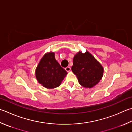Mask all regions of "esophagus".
Listing matches in <instances>:
<instances>
[{"label":"esophagus","instance_id":"1","mask_svg":"<svg viewBox=\"0 0 132 132\" xmlns=\"http://www.w3.org/2000/svg\"><path fill=\"white\" fill-rule=\"evenodd\" d=\"M65 70H66V71H70V70H71V68H70L69 66L66 67V68H65Z\"/></svg>","mask_w":132,"mask_h":132}]
</instances>
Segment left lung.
Listing matches in <instances>:
<instances>
[{
  "instance_id": "8db88e82",
  "label": "left lung",
  "mask_w": 132,
  "mask_h": 132,
  "mask_svg": "<svg viewBox=\"0 0 132 132\" xmlns=\"http://www.w3.org/2000/svg\"><path fill=\"white\" fill-rule=\"evenodd\" d=\"M73 73L76 75L80 84L91 88L99 82L103 76L102 64L88 51H79L74 56Z\"/></svg>"
}]
</instances>
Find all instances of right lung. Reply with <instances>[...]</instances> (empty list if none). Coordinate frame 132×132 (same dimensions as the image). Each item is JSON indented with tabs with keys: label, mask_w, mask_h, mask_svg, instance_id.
<instances>
[{
	"label": "right lung",
	"mask_w": 132,
	"mask_h": 132,
	"mask_svg": "<svg viewBox=\"0 0 132 132\" xmlns=\"http://www.w3.org/2000/svg\"><path fill=\"white\" fill-rule=\"evenodd\" d=\"M67 74V71L56 61L54 52L45 53L35 70L38 82L48 89L59 87Z\"/></svg>",
	"instance_id": "add662e5"
}]
</instances>
